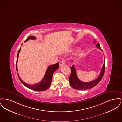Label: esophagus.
Masks as SVG:
<instances>
[{"label": "esophagus", "mask_w": 122, "mask_h": 122, "mask_svg": "<svg viewBox=\"0 0 122 122\" xmlns=\"http://www.w3.org/2000/svg\"><path fill=\"white\" fill-rule=\"evenodd\" d=\"M64 64H65V61H64V60H62L60 61V62H59V66H61L62 65H64Z\"/></svg>", "instance_id": "1"}]
</instances>
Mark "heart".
<instances>
[{"mask_svg": "<svg viewBox=\"0 0 122 122\" xmlns=\"http://www.w3.org/2000/svg\"><path fill=\"white\" fill-rule=\"evenodd\" d=\"M81 50H78V51H77V52L76 53V55H77V56H78V55H80V54H81Z\"/></svg>", "mask_w": 122, "mask_h": 122, "instance_id": "heart-1", "label": "heart"}]
</instances>
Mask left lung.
<instances>
[{"mask_svg": "<svg viewBox=\"0 0 122 122\" xmlns=\"http://www.w3.org/2000/svg\"><path fill=\"white\" fill-rule=\"evenodd\" d=\"M96 46L102 51L99 43L96 44ZM105 69V63H104L103 65L100 75L96 80L91 82H84L80 81L78 78L76 72V70L75 68V66L74 65H73L70 68L71 74L69 78L70 85L71 86V87H73V88L76 90H87L93 88V87L96 86L100 82V81H101L104 74Z\"/></svg>", "mask_w": 122, "mask_h": 122, "instance_id": "left-lung-1", "label": "left lung"}]
</instances>
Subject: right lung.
<instances>
[{
    "mask_svg": "<svg viewBox=\"0 0 122 122\" xmlns=\"http://www.w3.org/2000/svg\"><path fill=\"white\" fill-rule=\"evenodd\" d=\"M36 39V37L35 36H30L25 40V42L28 41L29 39L33 40V39ZM20 50H21V48L20 47L19 50L18 51L17 55V61H16V68L17 71H18L17 66L18 58L19 57V52H20ZM58 67H59V63H58L57 64H52V65L48 66V67L47 68V69L46 70L45 76H44L43 78L42 79V80L40 82H39L36 84H35V85H30L25 83L20 79V76H19V74L17 73L18 76L19 80H20V81H21V82L25 86L27 87L28 88H29L32 90L37 91V92L44 91L46 90L48 88H49V87H50L51 84L52 80L53 74L54 72L56 70L58 69Z\"/></svg>",
    "mask_w": 122,
    "mask_h": 122,
    "instance_id": "right-lung-1",
    "label": "right lung"
}]
</instances>
